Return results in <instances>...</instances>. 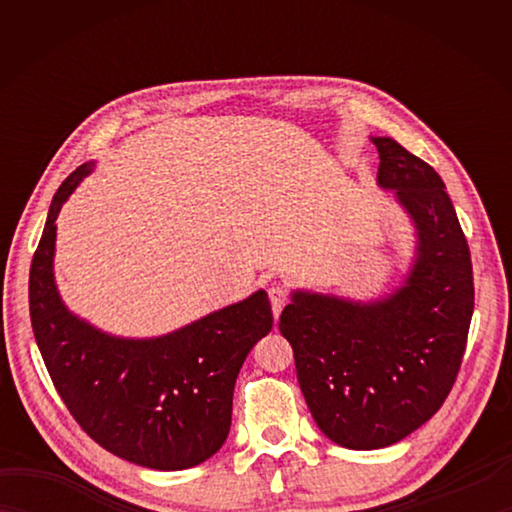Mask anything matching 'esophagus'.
Returning a JSON list of instances; mask_svg holds the SVG:
<instances>
[{"mask_svg":"<svg viewBox=\"0 0 512 512\" xmlns=\"http://www.w3.org/2000/svg\"><path fill=\"white\" fill-rule=\"evenodd\" d=\"M268 295H270V306H273V314L277 321L281 310H284V306L288 303V290L284 286H270Z\"/></svg>","mask_w":512,"mask_h":512,"instance_id":"obj_1","label":"esophagus"}]
</instances>
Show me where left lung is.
I'll return each instance as SVG.
<instances>
[{"instance_id": "obj_1", "label": "left lung", "mask_w": 512, "mask_h": 512, "mask_svg": "<svg viewBox=\"0 0 512 512\" xmlns=\"http://www.w3.org/2000/svg\"><path fill=\"white\" fill-rule=\"evenodd\" d=\"M376 182L413 226V259L391 292L352 299L297 288L279 317L314 422L345 449L391 447L436 413L458 376L473 317V266L433 167L372 136Z\"/></svg>"}]
</instances>
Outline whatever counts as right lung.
I'll return each mask as SVG.
<instances>
[{
  "instance_id": "obj_1",
  "label": "right lung",
  "mask_w": 512,
  "mask_h": 512,
  "mask_svg": "<svg viewBox=\"0 0 512 512\" xmlns=\"http://www.w3.org/2000/svg\"><path fill=\"white\" fill-rule=\"evenodd\" d=\"M85 162L54 193L30 266L32 332L65 407L88 436L127 462L182 471L222 449L233 389L253 345L273 330L266 290L182 328L132 339L103 332L65 306L54 281L57 217Z\"/></svg>"
}]
</instances>
